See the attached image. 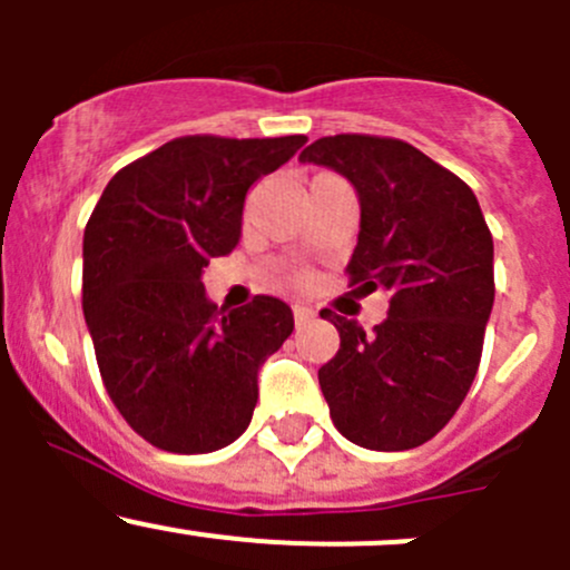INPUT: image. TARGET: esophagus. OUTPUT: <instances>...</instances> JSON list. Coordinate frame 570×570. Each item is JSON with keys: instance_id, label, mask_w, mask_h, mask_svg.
<instances>
[{"instance_id": "34e87169", "label": "esophagus", "mask_w": 570, "mask_h": 570, "mask_svg": "<svg viewBox=\"0 0 570 570\" xmlns=\"http://www.w3.org/2000/svg\"><path fill=\"white\" fill-rule=\"evenodd\" d=\"M292 317H295L297 327H303V325H308V322H314L317 314H314L312 308H306V306H295V308H292Z\"/></svg>"}]
</instances>
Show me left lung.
<instances>
[{
    "instance_id": "8db88e82",
    "label": "left lung",
    "mask_w": 570,
    "mask_h": 570,
    "mask_svg": "<svg viewBox=\"0 0 570 570\" xmlns=\"http://www.w3.org/2000/svg\"><path fill=\"white\" fill-rule=\"evenodd\" d=\"M347 176L361 200L350 286L389 289L366 333L322 312L338 353L320 370L331 419L353 444L402 452L433 439L474 383L493 306V239L463 178L396 137L333 135L301 154Z\"/></svg>"
}]
</instances>
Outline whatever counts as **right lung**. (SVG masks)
Instances as JSON below:
<instances>
[{
	"instance_id": "right-lung-1",
	"label": "right lung",
	"mask_w": 570,
	"mask_h": 570,
	"mask_svg": "<svg viewBox=\"0 0 570 570\" xmlns=\"http://www.w3.org/2000/svg\"><path fill=\"white\" fill-rule=\"evenodd\" d=\"M306 140L176 137L109 178L85 226L82 312L101 381L157 450L204 455L250 424L256 372L289 338L292 308L256 295L217 312L200 273L237 248L250 184Z\"/></svg>"
}]
</instances>
